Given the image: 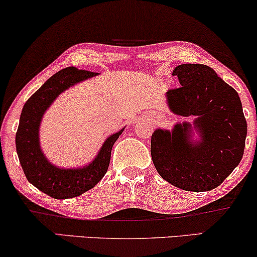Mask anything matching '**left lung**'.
Wrapping results in <instances>:
<instances>
[{
    "label": "left lung",
    "instance_id": "left-lung-1",
    "mask_svg": "<svg viewBox=\"0 0 257 257\" xmlns=\"http://www.w3.org/2000/svg\"><path fill=\"white\" fill-rule=\"evenodd\" d=\"M181 87L169 89L170 111L194 116L201 141H191L190 122L151 137L152 162L163 179L186 191H209L221 185L243 157L246 121L241 99L209 66L184 63L173 69Z\"/></svg>",
    "mask_w": 257,
    "mask_h": 257
}]
</instances>
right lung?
I'll return each instance as SVG.
<instances>
[{
    "label": "right lung",
    "instance_id": "right-lung-1",
    "mask_svg": "<svg viewBox=\"0 0 257 257\" xmlns=\"http://www.w3.org/2000/svg\"><path fill=\"white\" fill-rule=\"evenodd\" d=\"M98 73L63 68L55 73L26 101L16 132V151L26 178L40 191L56 199L73 198L94 188L107 172L113 144L124 128L109 136L93 162L84 168L62 169L53 165L40 148L39 128L52 102L71 86L93 78Z\"/></svg>",
    "mask_w": 257,
    "mask_h": 257
}]
</instances>
